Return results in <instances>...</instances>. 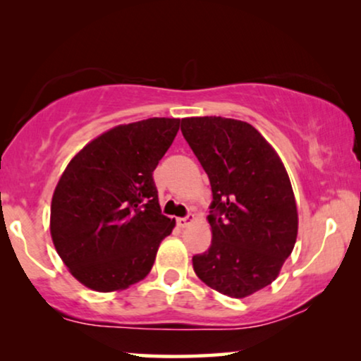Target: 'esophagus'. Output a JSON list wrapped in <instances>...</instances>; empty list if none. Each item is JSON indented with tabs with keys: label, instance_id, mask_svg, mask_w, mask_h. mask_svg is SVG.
I'll list each match as a JSON object with an SVG mask.
<instances>
[{
	"label": "esophagus",
	"instance_id": "34e87169",
	"mask_svg": "<svg viewBox=\"0 0 361 361\" xmlns=\"http://www.w3.org/2000/svg\"><path fill=\"white\" fill-rule=\"evenodd\" d=\"M194 221H195V215L189 214L185 216V219H177V225H179L180 228H187V226L194 224Z\"/></svg>",
	"mask_w": 361,
	"mask_h": 361
}]
</instances>
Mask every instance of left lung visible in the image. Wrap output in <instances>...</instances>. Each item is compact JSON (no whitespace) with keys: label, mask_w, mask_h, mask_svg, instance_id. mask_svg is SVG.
Returning a JSON list of instances; mask_svg holds the SVG:
<instances>
[{"label":"left lung","mask_w":361,"mask_h":361,"mask_svg":"<svg viewBox=\"0 0 361 361\" xmlns=\"http://www.w3.org/2000/svg\"><path fill=\"white\" fill-rule=\"evenodd\" d=\"M182 135L209 176L210 248L192 258L202 283L243 299L278 278L298 238V205L274 147L246 121L182 118Z\"/></svg>","instance_id":"obj_1"}]
</instances>
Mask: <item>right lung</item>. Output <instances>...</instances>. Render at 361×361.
Returning <instances> with one entry per match:
<instances>
[{"instance_id": "add662e5", "label": "right lung", "mask_w": 361, "mask_h": 361, "mask_svg": "<svg viewBox=\"0 0 361 361\" xmlns=\"http://www.w3.org/2000/svg\"><path fill=\"white\" fill-rule=\"evenodd\" d=\"M179 118L118 125L82 147L59 179L51 236L68 273L98 293L145 279L176 220L161 214L152 172L179 131Z\"/></svg>"}]
</instances>
